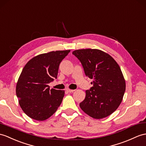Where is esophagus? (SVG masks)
Here are the masks:
<instances>
[{
	"label": "esophagus",
	"mask_w": 146,
	"mask_h": 146,
	"mask_svg": "<svg viewBox=\"0 0 146 146\" xmlns=\"http://www.w3.org/2000/svg\"><path fill=\"white\" fill-rule=\"evenodd\" d=\"M66 91L67 92H69V93H72V92H74V91H75V90H71V89H69V88H67V89L66 90Z\"/></svg>",
	"instance_id": "esophagus-1"
}]
</instances>
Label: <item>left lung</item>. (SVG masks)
Returning <instances> with one entry per match:
<instances>
[{"mask_svg": "<svg viewBox=\"0 0 146 146\" xmlns=\"http://www.w3.org/2000/svg\"><path fill=\"white\" fill-rule=\"evenodd\" d=\"M72 54L81 62L85 76L94 79L93 87L85 91L80 108L95 119L112 114L121 103L126 90L125 80L118 63L99 49H79Z\"/></svg>", "mask_w": 146, "mask_h": 146, "instance_id": "8db88e82", "label": "left lung"}]
</instances>
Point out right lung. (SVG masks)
<instances>
[{
    "instance_id": "obj_1",
    "label": "right lung",
    "mask_w": 146,
    "mask_h": 146,
    "mask_svg": "<svg viewBox=\"0 0 146 146\" xmlns=\"http://www.w3.org/2000/svg\"><path fill=\"white\" fill-rule=\"evenodd\" d=\"M70 50L51 51L34 57L25 66L18 80L16 94L20 107L30 118L44 121L61 104L64 91L49 89L59 66Z\"/></svg>"
}]
</instances>
